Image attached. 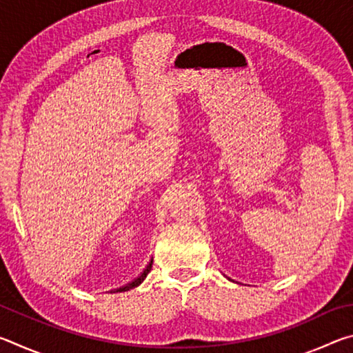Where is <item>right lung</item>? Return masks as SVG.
Segmentation results:
<instances>
[{
    "instance_id": "obj_1",
    "label": "right lung",
    "mask_w": 353,
    "mask_h": 353,
    "mask_svg": "<svg viewBox=\"0 0 353 353\" xmlns=\"http://www.w3.org/2000/svg\"><path fill=\"white\" fill-rule=\"evenodd\" d=\"M151 268H152V261L149 263V265L145 268V271H143L139 277H137L135 280H132V282H130V283H128L126 286H121V288H118V290H117V292H118V291H119V292H121V291H129V290L135 288V286H139V285L143 282V280L146 279V276L149 274V271H151ZM113 292H115V291H113Z\"/></svg>"
}]
</instances>
